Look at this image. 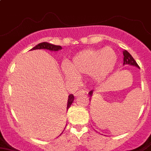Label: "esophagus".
I'll return each mask as SVG.
<instances>
[{"instance_id":"obj_1","label":"esophagus","mask_w":151,"mask_h":151,"mask_svg":"<svg viewBox=\"0 0 151 151\" xmlns=\"http://www.w3.org/2000/svg\"><path fill=\"white\" fill-rule=\"evenodd\" d=\"M85 93H86L85 91H83V90H79V91H76L75 93H74V96L78 97V96H79V95H83Z\"/></svg>"}]
</instances>
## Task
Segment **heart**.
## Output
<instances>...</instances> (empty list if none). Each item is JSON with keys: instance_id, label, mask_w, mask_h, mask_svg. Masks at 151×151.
<instances>
[{"instance_id": "b5f03b06", "label": "heart", "mask_w": 151, "mask_h": 151, "mask_svg": "<svg viewBox=\"0 0 151 151\" xmlns=\"http://www.w3.org/2000/svg\"><path fill=\"white\" fill-rule=\"evenodd\" d=\"M116 63V53L110 47L102 50L88 49L78 53L70 64L63 68V71L68 80L90 75L92 79L101 81L111 75Z\"/></svg>"}]
</instances>
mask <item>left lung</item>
I'll list each match as a JSON object with an SVG mask.
<instances>
[{
    "label": "left lung",
    "instance_id": "obj_1",
    "mask_svg": "<svg viewBox=\"0 0 151 151\" xmlns=\"http://www.w3.org/2000/svg\"><path fill=\"white\" fill-rule=\"evenodd\" d=\"M123 54H124V64H123L124 65L127 64V65L134 66V67H136V68H139V66H138V64H137V62L135 61V60H134V58H133V57L130 55V53H129L128 51H127L126 50H124V51H123ZM93 93V90L90 91L89 93H88V94L90 95L91 98L92 97ZM91 98H90V99H91Z\"/></svg>",
    "mask_w": 151,
    "mask_h": 151
}]
</instances>
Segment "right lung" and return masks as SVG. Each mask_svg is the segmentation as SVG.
<instances>
[{
  "instance_id": "1",
  "label": "right lung",
  "mask_w": 151,
  "mask_h": 151,
  "mask_svg": "<svg viewBox=\"0 0 151 151\" xmlns=\"http://www.w3.org/2000/svg\"><path fill=\"white\" fill-rule=\"evenodd\" d=\"M37 49H44V50H50V51H58V50H61L62 47L60 46H58V45H54V44H50V43L47 42H42L38 44L37 45H36L35 47L31 49L30 50H37ZM73 100H74V97H73V94H70L68 96V104H67V110L69 109V107H70V105L73 103Z\"/></svg>"
}]
</instances>
